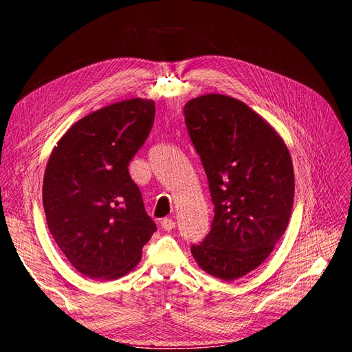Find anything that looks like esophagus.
Instances as JSON below:
<instances>
[{"mask_svg": "<svg viewBox=\"0 0 352 352\" xmlns=\"http://www.w3.org/2000/svg\"><path fill=\"white\" fill-rule=\"evenodd\" d=\"M162 228H163L164 230H167V232L173 230V229L176 228V221H175L173 219H163V220H162Z\"/></svg>", "mask_w": 352, "mask_h": 352, "instance_id": "esophagus-1", "label": "esophagus"}]
</instances>
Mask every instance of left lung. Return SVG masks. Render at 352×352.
I'll use <instances>...</instances> for the list:
<instances>
[{"mask_svg":"<svg viewBox=\"0 0 352 352\" xmlns=\"http://www.w3.org/2000/svg\"><path fill=\"white\" fill-rule=\"evenodd\" d=\"M184 113L214 204L211 230L190 252L206 273L236 280L269 257L287 228L295 192L291 154L267 120L229 95H201Z\"/></svg>","mask_w":352,"mask_h":352,"instance_id":"1","label":"left lung"}]
</instances>
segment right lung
Segmentation results:
<instances>
[{
	"label": "right lung",
	"instance_id": "right-lung-1",
	"mask_svg": "<svg viewBox=\"0 0 352 352\" xmlns=\"http://www.w3.org/2000/svg\"><path fill=\"white\" fill-rule=\"evenodd\" d=\"M154 116L153 100L105 105L72 124L48 158L42 184L48 229L73 267L91 279L132 272L155 232L127 170Z\"/></svg>",
	"mask_w": 352,
	"mask_h": 352
}]
</instances>
